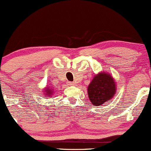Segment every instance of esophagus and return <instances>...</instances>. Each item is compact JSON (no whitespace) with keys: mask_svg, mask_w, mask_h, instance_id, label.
Instances as JSON below:
<instances>
[{"mask_svg":"<svg viewBox=\"0 0 151 151\" xmlns=\"http://www.w3.org/2000/svg\"><path fill=\"white\" fill-rule=\"evenodd\" d=\"M69 84H70V85H71V86H75L76 85V84L74 82H70Z\"/></svg>","mask_w":151,"mask_h":151,"instance_id":"1","label":"esophagus"}]
</instances>
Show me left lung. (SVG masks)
<instances>
[{
  "mask_svg": "<svg viewBox=\"0 0 151 151\" xmlns=\"http://www.w3.org/2000/svg\"><path fill=\"white\" fill-rule=\"evenodd\" d=\"M116 82L111 74L99 72L87 86V93L93 106H100L111 100L116 93Z\"/></svg>",
  "mask_w": 151,
  "mask_h": 151,
  "instance_id": "1",
  "label": "left lung"
}]
</instances>
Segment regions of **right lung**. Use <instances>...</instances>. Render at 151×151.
<instances>
[{
  "label": "right lung",
  "mask_w": 151,
  "mask_h": 151,
  "mask_svg": "<svg viewBox=\"0 0 151 151\" xmlns=\"http://www.w3.org/2000/svg\"><path fill=\"white\" fill-rule=\"evenodd\" d=\"M54 91H54V88L51 85H48L43 89V94L45 95V96H47V97H51L52 96H53Z\"/></svg>",
  "instance_id": "obj_1"
}]
</instances>
